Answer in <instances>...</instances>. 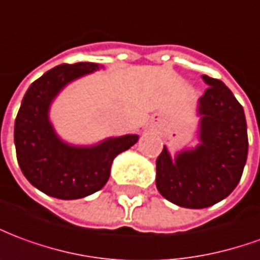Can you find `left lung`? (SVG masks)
<instances>
[{"label": "left lung", "mask_w": 260, "mask_h": 260, "mask_svg": "<svg viewBox=\"0 0 260 260\" xmlns=\"http://www.w3.org/2000/svg\"><path fill=\"white\" fill-rule=\"evenodd\" d=\"M209 88L199 99L200 145L182 151L175 161L164 147L156 158V189L186 209L221 202L242 176L248 156V133L242 106L220 80L203 75Z\"/></svg>", "instance_id": "obj_1"}]
</instances>
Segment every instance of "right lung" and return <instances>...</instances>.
Listing matches in <instances>:
<instances>
[{
	"mask_svg": "<svg viewBox=\"0 0 260 260\" xmlns=\"http://www.w3.org/2000/svg\"><path fill=\"white\" fill-rule=\"evenodd\" d=\"M96 62L61 64L29 86L15 119L16 158L26 179L51 198L73 200L101 190L117 154L139 140L136 134L109 139L93 147H73L58 139L49 121V106L62 86L96 71Z\"/></svg>",
	"mask_w": 260,
	"mask_h": 260,
	"instance_id": "1",
	"label": "right lung"
}]
</instances>
